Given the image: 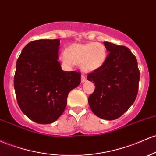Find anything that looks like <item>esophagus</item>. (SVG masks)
<instances>
[{
	"mask_svg": "<svg viewBox=\"0 0 156 156\" xmlns=\"http://www.w3.org/2000/svg\"><path fill=\"white\" fill-rule=\"evenodd\" d=\"M87 81V78L85 75H81V83H84V82Z\"/></svg>",
	"mask_w": 156,
	"mask_h": 156,
	"instance_id": "1",
	"label": "esophagus"
}]
</instances>
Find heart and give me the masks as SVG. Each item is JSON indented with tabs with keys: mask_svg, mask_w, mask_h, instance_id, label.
<instances>
[{
	"mask_svg": "<svg viewBox=\"0 0 156 156\" xmlns=\"http://www.w3.org/2000/svg\"><path fill=\"white\" fill-rule=\"evenodd\" d=\"M107 51L103 44L97 42L75 44L62 53V59L67 64H80L83 71L99 69L105 63Z\"/></svg>",
	"mask_w": 156,
	"mask_h": 156,
	"instance_id": "b5f03b06",
	"label": "heart"
}]
</instances>
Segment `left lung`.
<instances>
[{"label":"left lung","mask_w":156,"mask_h":156,"mask_svg":"<svg viewBox=\"0 0 156 156\" xmlns=\"http://www.w3.org/2000/svg\"><path fill=\"white\" fill-rule=\"evenodd\" d=\"M109 55L103 66L90 73L87 79L95 85L88 102L92 112L105 120L121 117L134 103L140 72L129 48L104 42Z\"/></svg>","instance_id":"8db88e82"}]
</instances>
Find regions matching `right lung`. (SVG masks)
I'll return each instance as SVG.
<instances>
[{
	"mask_svg": "<svg viewBox=\"0 0 156 156\" xmlns=\"http://www.w3.org/2000/svg\"><path fill=\"white\" fill-rule=\"evenodd\" d=\"M59 39L26 45L17 60L14 88L22 112L37 124H51L64 112L69 92L81 83V73L61 69Z\"/></svg>",
	"mask_w": 156,
	"mask_h": 156,
	"instance_id": "obj_1",
	"label": "right lung"
}]
</instances>
